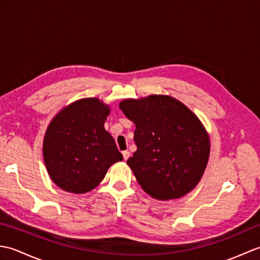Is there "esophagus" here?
<instances>
[{
  "label": "esophagus",
  "mask_w": 260,
  "mask_h": 260,
  "mask_svg": "<svg viewBox=\"0 0 260 260\" xmlns=\"http://www.w3.org/2000/svg\"><path fill=\"white\" fill-rule=\"evenodd\" d=\"M129 152L128 151H123V157H124V159H125V161H126V159L127 158H128L129 157Z\"/></svg>",
  "instance_id": "1"
}]
</instances>
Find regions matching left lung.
Instances as JSON below:
<instances>
[{"label": "left lung", "mask_w": 260, "mask_h": 260, "mask_svg": "<svg viewBox=\"0 0 260 260\" xmlns=\"http://www.w3.org/2000/svg\"><path fill=\"white\" fill-rule=\"evenodd\" d=\"M119 108L136 127L137 150L127 164L142 189L162 201L194 189L210 155L209 134L198 116L168 95L124 99Z\"/></svg>", "instance_id": "8db88e82"}]
</instances>
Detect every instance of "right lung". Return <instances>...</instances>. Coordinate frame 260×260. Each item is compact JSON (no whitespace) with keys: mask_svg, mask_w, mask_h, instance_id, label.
<instances>
[{"mask_svg":"<svg viewBox=\"0 0 260 260\" xmlns=\"http://www.w3.org/2000/svg\"><path fill=\"white\" fill-rule=\"evenodd\" d=\"M110 107L98 98H82L54 116L43 140L48 174L60 189L87 193L101 183L123 155L104 124Z\"/></svg>","mask_w":260,"mask_h":260,"instance_id":"obj_1","label":"right lung"}]
</instances>
